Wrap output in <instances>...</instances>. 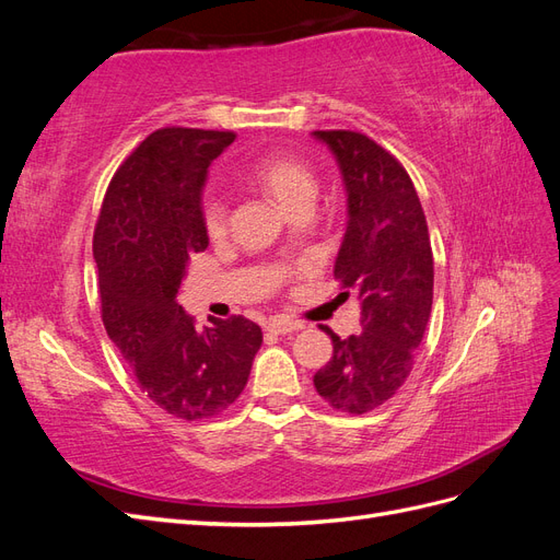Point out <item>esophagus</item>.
Segmentation results:
<instances>
[{"label":"esophagus","instance_id":"esophagus-1","mask_svg":"<svg viewBox=\"0 0 560 560\" xmlns=\"http://www.w3.org/2000/svg\"><path fill=\"white\" fill-rule=\"evenodd\" d=\"M303 325L301 322H296V319H290V317H270L268 319V325H266V329L270 331V334H290V331H296V329H301Z\"/></svg>","mask_w":560,"mask_h":560}]
</instances>
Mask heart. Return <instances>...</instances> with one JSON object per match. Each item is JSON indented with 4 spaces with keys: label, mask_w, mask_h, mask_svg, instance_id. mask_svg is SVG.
<instances>
[{
    "label": "heart",
    "mask_w": 560,
    "mask_h": 560,
    "mask_svg": "<svg viewBox=\"0 0 560 560\" xmlns=\"http://www.w3.org/2000/svg\"><path fill=\"white\" fill-rule=\"evenodd\" d=\"M247 177L273 196L287 212H290L296 202L308 200V198L315 200L317 196V179H315V173L311 171V165H306L294 156L268 154L249 167ZM200 219H202V229H206V233L212 241L226 235L229 202L224 194H219L217 189L202 194Z\"/></svg>",
    "instance_id": "heart-1"
}]
</instances>
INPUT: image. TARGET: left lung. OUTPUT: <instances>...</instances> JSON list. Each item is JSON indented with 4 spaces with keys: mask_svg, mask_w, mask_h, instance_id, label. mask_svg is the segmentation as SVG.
I'll return each instance as SVG.
<instances>
[{
    "mask_svg": "<svg viewBox=\"0 0 560 560\" xmlns=\"http://www.w3.org/2000/svg\"><path fill=\"white\" fill-rule=\"evenodd\" d=\"M341 167L348 226L334 278L360 301L362 331L341 338L313 383L336 411L362 416L409 378L432 311L434 259L416 186L404 165L358 130H315Z\"/></svg>",
    "mask_w": 560,
    "mask_h": 560,
    "instance_id": "obj_1",
    "label": "left lung"
}]
</instances>
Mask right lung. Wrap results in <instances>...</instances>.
<instances>
[{
	"mask_svg": "<svg viewBox=\"0 0 560 560\" xmlns=\"http://www.w3.org/2000/svg\"><path fill=\"white\" fill-rule=\"evenodd\" d=\"M233 140L231 130H154L114 173L93 233L107 336L142 393L182 420L226 411L264 341L243 315L198 329L177 303L186 264L208 247V167Z\"/></svg>",
	"mask_w": 560,
	"mask_h": 560,
	"instance_id": "add662e5",
	"label": "right lung"
}]
</instances>
